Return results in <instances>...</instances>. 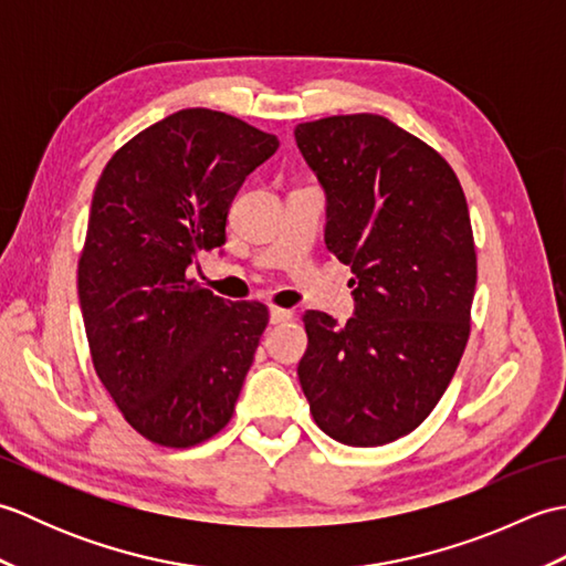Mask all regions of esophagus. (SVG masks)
<instances>
[{
    "mask_svg": "<svg viewBox=\"0 0 566 566\" xmlns=\"http://www.w3.org/2000/svg\"><path fill=\"white\" fill-rule=\"evenodd\" d=\"M292 318H294V314L290 308H270V323H274V326H280V323H286Z\"/></svg>",
    "mask_w": 566,
    "mask_h": 566,
    "instance_id": "34e87169",
    "label": "esophagus"
}]
</instances>
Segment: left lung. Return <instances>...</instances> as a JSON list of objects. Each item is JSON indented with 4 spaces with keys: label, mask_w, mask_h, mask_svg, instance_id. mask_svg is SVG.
Here are the masks:
<instances>
[{
    "label": "left lung",
    "mask_w": 566,
    "mask_h": 566,
    "mask_svg": "<svg viewBox=\"0 0 566 566\" xmlns=\"http://www.w3.org/2000/svg\"><path fill=\"white\" fill-rule=\"evenodd\" d=\"M326 195V245L353 270V318L306 311L298 363L316 426L353 448L416 430L460 365L476 252L460 179L423 140L377 114L294 128Z\"/></svg>",
    "instance_id": "left-lung-1"
}]
</instances>
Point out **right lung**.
<instances>
[{
    "label": "right lung",
    "mask_w": 566,
    "mask_h": 566,
    "mask_svg": "<svg viewBox=\"0 0 566 566\" xmlns=\"http://www.w3.org/2000/svg\"><path fill=\"white\" fill-rule=\"evenodd\" d=\"M280 140L235 116L182 109L106 163L77 268L92 363L143 438L191 448L233 416L268 306L187 280L226 243L231 201Z\"/></svg>",
    "instance_id": "obj_1"
}]
</instances>
